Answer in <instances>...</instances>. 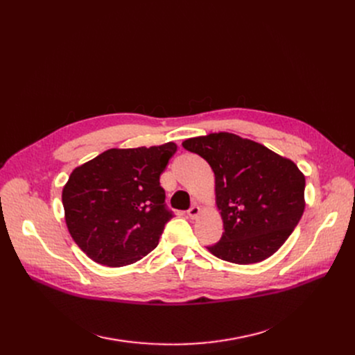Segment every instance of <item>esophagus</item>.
Here are the masks:
<instances>
[{
    "label": "esophagus",
    "mask_w": 355,
    "mask_h": 355,
    "mask_svg": "<svg viewBox=\"0 0 355 355\" xmlns=\"http://www.w3.org/2000/svg\"><path fill=\"white\" fill-rule=\"evenodd\" d=\"M187 214L191 217V218H197L198 214H200V207L198 206H193L190 207V210L187 211Z\"/></svg>",
    "instance_id": "34e87169"
}]
</instances>
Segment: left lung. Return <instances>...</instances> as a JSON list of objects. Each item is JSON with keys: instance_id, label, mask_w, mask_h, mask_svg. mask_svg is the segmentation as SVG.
Instances as JSON below:
<instances>
[{"instance_id": "left-lung-1", "label": "left lung", "mask_w": 355, "mask_h": 355, "mask_svg": "<svg viewBox=\"0 0 355 355\" xmlns=\"http://www.w3.org/2000/svg\"><path fill=\"white\" fill-rule=\"evenodd\" d=\"M182 146L214 173L225 232L209 252L237 265L262 262L277 252L305 210V175L296 164L229 132L185 139Z\"/></svg>"}]
</instances>
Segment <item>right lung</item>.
<instances>
[{"label": "right lung", "instance_id": "1", "mask_svg": "<svg viewBox=\"0 0 355 355\" xmlns=\"http://www.w3.org/2000/svg\"><path fill=\"white\" fill-rule=\"evenodd\" d=\"M177 145L112 148L71 171L62 201L67 230L99 265L121 268L154 250L173 217L159 175Z\"/></svg>", "mask_w": 355, "mask_h": 355}]
</instances>
